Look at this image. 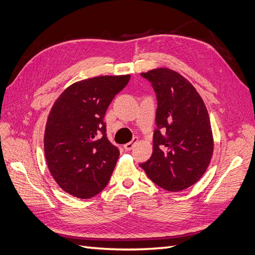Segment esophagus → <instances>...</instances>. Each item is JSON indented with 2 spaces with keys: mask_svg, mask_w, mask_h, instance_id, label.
<instances>
[{
  "mask_svg": "<svg viewBox=\"0 0 255 255\" xmlns=\"http://www.w3.org/2000/svg\"><path fill=\"white\" fill-rule=\"evenodd\" d=\"M137 141H138V138H137V137H134V138H133V140H132V141H129V142H128V143H126L125 145H123V148H125L127 151L132 150V149L134 148V145L137 143Z\"/></svg>",
  "mask_w": 255,
  "mask_h": 255,
  "instance_id": "esophagus-1",
  "label": "esophagus"
}]
</instances>
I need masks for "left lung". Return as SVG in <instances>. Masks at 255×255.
<instances>
[{
	"label": "left lung",
	"instance_id": "obj_1",
	"mask_svg": "<svg viewBox=\"0 0 255 255\" xmlns=\"http://www.w3.org/2000/svg\"><path fill=\"white\" fill-rule=\"evenodd\" d=\"M157 99L153 153L140 167L169 191H181L197 183L210 165L214 138L205 104L196 88L171 69L141 73Z\"/></svg>",
	"mask_w": 255,
	"mask_h": 255
}]
</instances>
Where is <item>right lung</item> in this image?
Listing matches in <instances>:
<instances>
[{
    "label": "right lung",
    "instance_id": "obj_1",
    "mask_svg": "<svg viewBox=\"0 0 255 255\" xmlns=\"http://www.w3.org/2000/svg\"><path fill=\"white\" fill-rule=\"evenodd\" d=\"M130 75H103L76 82L53 104L44 130V155L58 186L80 199L101 192L119 157L106 137L104 116Z\"/></svg>",
    "mask_w": 255,
    "mask_h": 255
}]
</instances>
